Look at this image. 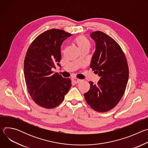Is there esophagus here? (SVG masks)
Wrapping results in <instances>:
<instances>
[{"mask_svg": "<svg viewBox=\"0 0 148 148\" xmlns=\"http://www.w3.org/2000/svg\"><path fill=\"white\" fill-rule=\"evenodd\" d=\"M72 81L73 82H74L75 84H77V83H79L80 81H81V79H78L77 78H73L72 79Z\"/></svg>", "mask_w": 148, "mask_h": 148, "instance_id": "1", "label": "esophagus"}]
</instances>
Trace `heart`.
I'll use <instances>...</instances> for the list:
<instances>
[{
  "mask_svg": "<svg viewBox=\"0 0 148 148\" xmlns=\"http://www.w3.org/2000/svg\"><path fill=\"white\" fill-rule=\"evenodd\" d=\"M74 42L78 47L80 50L88 49H90V48L91 46V42L89 40V39L86 37L85 36L80 35L77 36L74 39Z\"/></svg>",
  "mask_w": 148,
  "mask_h": 148,
  "instance_id": "heart-1",
  "label": "heart"
}]
</instances>
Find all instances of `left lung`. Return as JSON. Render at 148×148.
I'll return each instance as SVG.
<instances>
[{
	"label": "left lung",
	"instance_id": "8db88e82",
	"mask_svg": "<svg viewBox=\"0 0 148 148\" xmlns=\"http://www.w3.org/2000/svg\"><path fill=\"white\" fill-rule=\"evenodd\" d=\"M96 49L90 68L100 77L97 85L90 81V88L84 94L94 111L105 112L114 108L122 98L129 78L127 60L120 46L112 37L96 31L90 34Z\"/></svg>",
	"mask_w": 148,
	"mask_h": 148
}]
</instances>
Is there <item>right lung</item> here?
<instances>
[{"label":"right lung","mask_w":148,"mask_h":148,"mask_svg":"<svg viewBox=\"0 0 148 148\" xmlns=\"http://www.w3.org/2000/svg\"><path fill=\"white\" fill-rule=\"evenodd\" d=\"M71 35L58 29L49 30L39 34L27 50L24 61L26 87L32 99L41 107H57L71 88L70 78H63L53 69L61 67V45Z\"/></svg>","instance_id":"1"}]
</instances>
